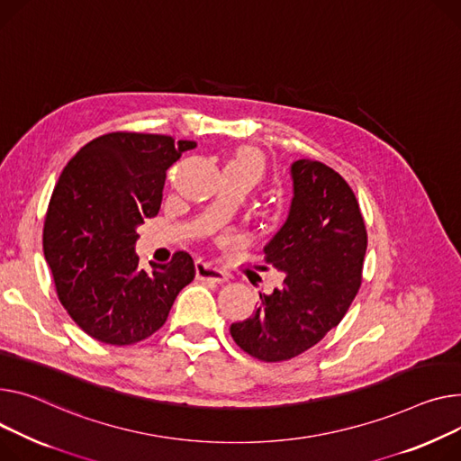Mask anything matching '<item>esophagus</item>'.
<instances>
[{"label":"esophagus","instance_id":"esophagus-1","mask_svg":"<svg viewBox=\"0 0 461 461\" xmlns=\"http://www.w3.org/2000/svg\"><path fill=\"white\" fill-rule=\"evenodd\" d=\"M196 276L200 280H207V282H217V284H222L226 282L230 276L228 272H224L222 268H219L217 265H212L205 259H198L196 261Z\"/></svg>","mask_w":461,"mask_h":461}]
</instances>
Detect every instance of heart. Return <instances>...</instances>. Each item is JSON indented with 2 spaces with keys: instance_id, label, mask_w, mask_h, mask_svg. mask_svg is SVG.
<instances>
[{
  "instance_id": "obj_1",
  "label": "heart",
  "mask_w": 461,
  "mask_h": 461,
  "mask_svg": "<svg viewBox=\"0 0 461 461\" xmlns=\"http://www.w3.org/2000/svg\"><path fill=\"white\" fill-rule=\"evenodd\" d=\"M226 167H231V168L247 172V174H250L258 181L263 176L265 161H263V158L259 156L258 151H254V149H242V151L237 153L233 159H230V163Z\"/></svg>"
}]
</instances>
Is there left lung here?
I'll return each mask as SVG.
<instances>
[{
  "instance_id": "8db88e82",
  "label": "left lung",
  "mask_w": 461,
  "mask_h": 461,
  "mask_svg": "<svg viewBox=\"0 0 461 461\" xmlns=\"http://www.w3.org/2000/svg\"><path fill=\"white\" fill-rule=\"evenodd\" d=\"M287 221L265 244V259L285 274L261 294L247 321L230 326L233 341L261 361H285L315 347L341 322L361 285L366 230L348 183L333 168L298 159L291 165Z\"/></svg>"
}]
</instances>
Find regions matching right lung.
<instances>
[{
  "instance_id": "add662e5",
  "label": "right lung",
  "mask_w": 461,
  "mask_h": 461,
  "mask_svg": "<svg viewBox=\"0 0 461 461\" xmlns=\"http://www.w3.org/2000/svg\"><path fill=\"white\" fill-rule=\"evenodd\" d=\"M194 140L109 133L85 144L60 174L44 222V258L74 322L107 345H133L158 331L194 261L176 252L167 265L139 267L135 242L156 217L167 170Z\"/></svg>"
}]
</instances>
